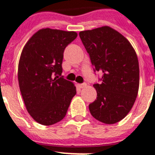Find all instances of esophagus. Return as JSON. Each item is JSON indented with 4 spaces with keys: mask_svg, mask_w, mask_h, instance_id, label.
<instances>
[{
    "mask_svg": "<svg viewBox=\"0 0 155 155\" xmlns=\"http://www.w3.org/2000/svg\"><path fill=\"white\" fill-rule=\"evenodd\" d=\"M79 87H80V88H84V87H87V84L84 83V84H79Z\"/></svg>",
    "mask_w": 155,
    "mask_h": 155,
    "instance_id": "1",
    "label": "esophagus"
}]
</instances>
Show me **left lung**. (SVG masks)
I'll return each instance as SVG.
<instances>
[{
  "instance_id": "obj_1",
  "label": "left lung",
  "mask_w": 155,
  "mask_h": 155,
  "mask_svg": "<svg viewBox=\"0 0 155 155\" xmlns=\"http://www.w3.org/2000/svg\"><path fill=\"white\" fill-rule=\"evenodd\" d=\"M94 71L102 72V83L94 84L97 99L89 105L91 115L112 124L125 117L133 106L140 86L136 53L128 40L111 27L80 32Z\"/></svg>"
}]
</instances>
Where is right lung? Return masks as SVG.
I'll use <instances>...</instances> for the list:
<instances>
[{"label":"right lung","mask_w":155,"mask_h":155,"mask_svg":"<svg viewBox=\"0 0 155 155\" xmlns=\"http://www.w3.org/2000/svg\"><path fill=\"white\" fill-rule=\"evenodd\" d=\"M76 37L75 31L44 28L34 34L22 50L19 89L27 112L39 124L61 121L76 94L71 82L57 75H61L64 49Z\"/></svg>","instance_id":"right-lung-1"}]
</instances>
